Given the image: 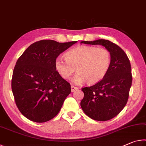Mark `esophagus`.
Listing matches in <instances>:
<instances>
[{
  "instance_id": "esophagus-1",
  "label": "esophagus",
  "mask_w": 146,
  "mask_h": 146,
  "mask_svg": "<svg viewBox=\"0 0 146 146\" xmlns=\"http://www.w3.org/2000/svg\"><path fill=\"white\" fill-rule=\"evenodd\" d=\"M71 91H72V92H74V91H75V90H76L78 89V88H76V87H75V86H71Z\"/></svg>"
}]
</instances>
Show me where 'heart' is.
I'll return each instance as SVG.
<instances>
[{
	"label": "heart",
	"instance_id": "b5f03b06",
	"mask_svg": "<svg viewBox=\"0 0 146 146\" xmlns=\"http://www.w3.org/2000/svg\"><path fill=\"white\" fill-rule=\"evenodd\" d=\"M66 58L58 57L55 68L62 77L70 79L75 68L77 73L73 78L74 82L81 84L86 81L88 84H97L105 77L110 68L111 56L107 49L95 46H80L68 51Z\"/></svg>",
	"mask_w": 146,
	"mask_h": 146
}]
</instances>
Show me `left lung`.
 <instances>
[{
    "label": "left lung",
    "mask_w": 146,
    "mask_h": 146,
    "mask_svg": "<svg viewBox=\"0 0 146 146\" xmlns=\"http://www.w3.org/2000/svg\"><path fill=\"white\" fill-rule=\"evenodd\" d=\"M91 45H102L111 56L110 68L105 77L90 87L82 88L84 94L80 106L93 120L107 121L119 114L126 105L132 84L131 67L123 49L110 40L99 39L82 41Z\"/></svg>",
    "instance_id": "obj_1"
}]
</instances>
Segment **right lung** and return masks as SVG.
I'll return each instance as SVG.
<instances>
[{"mask_svg": "<svg viewBox=\"0 0 146 146\" xmlns=\"http://www.w3.org/2000/svg\"><path fill=\"white\" fill-rule=\"evenodd\" d=\"M76 42L42 40L31 44L18 58L11 89L17 108L28 119L46 122L60 111L71 89L55 70V61Z\"/></svg>", "mask_w": 146, "mask_h": 146, "instance_id": "right-lung-1", "label": "right lung"}]
</instances>
